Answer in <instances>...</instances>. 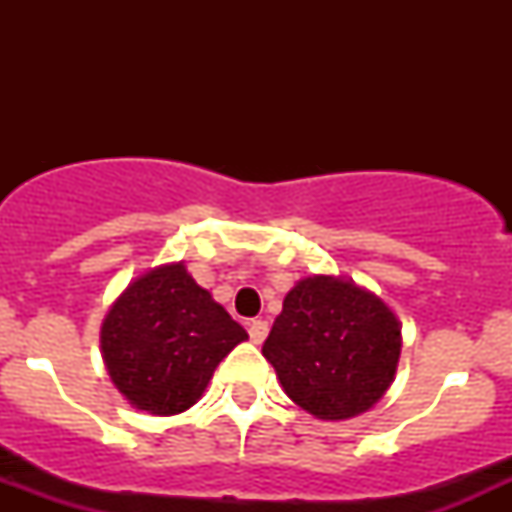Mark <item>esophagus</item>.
Instances as JSON below:
<instances>
[{"label": "esophagus", "mask_w": 512, "mask_h": 512, "mask_svg": "<svg viewBox=\"0 0 512 512\" xmlns=\"http://www.w3.org/2000/svg\"><path fill=\"white\" fill-rule=\"evenodd\" d=\"M247 332H250L252 344H262L265 342L267 332H270V324H267L265 319H252V322L247 324Z\"/></svg>", "instance_id": "34e87169"}]
</instances>
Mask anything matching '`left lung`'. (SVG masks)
Returning <instances> with one entry per match:
<instances>
[{"label": "left lung", "mask_w": 512, "mask_h": 512, "mask_svg": "<svg viewBox=\"0 0 512 512\" xmlns=\"http://www.w3.org/2000/svg\"><path fill=\"white\" fill-rule=\"evenodd\" d=\"M282 389L322 421H347L394 384L401 322L379 294L334 275L302 277L262 347Z\"/></svg>", "instance_id": "obj_1"}]
</instances>
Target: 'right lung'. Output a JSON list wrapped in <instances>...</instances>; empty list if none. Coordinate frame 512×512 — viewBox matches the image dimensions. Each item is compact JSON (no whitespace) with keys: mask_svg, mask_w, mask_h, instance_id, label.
I'll list each match as a JSON object with an SVG mask.
<instances>
[{"mask_svg":"<svg viewBox=\"0 0 512 512\" xmlns=\"http://www.w3.org/2000/svg\"><path fill=\"white\" fill-rule=\"evenodd\" d=\"M247 332L183 262L143 272L108 307L101 356L128 404L175 416L198 404L215 369Z\"/></svg>","mask_w":512,"mask_h":512,"instance_id":"1","label":"right lung"}]
</instances>
